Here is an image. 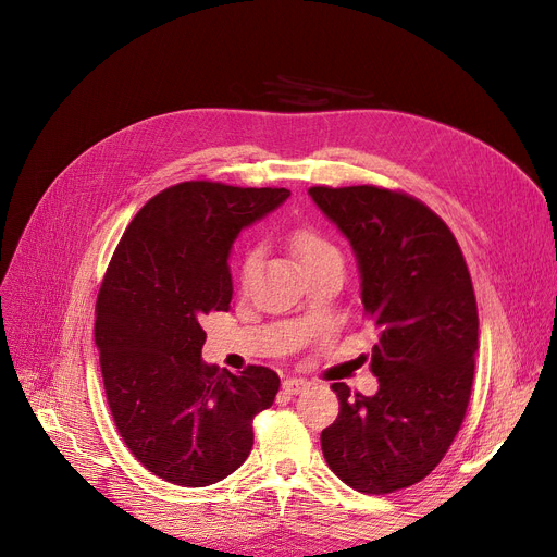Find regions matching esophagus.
Masks as SVG:
<instances>
[{"label":"esophagus","instance_id":"1","mask_svg":"<svg viewBox=\"0 0 557 557\" xmlns=\"http://www.w3.org/2000/svg\"><path fill=\"white\" fill-rule=\"evenodd\" d=\"M282 388H284V393H288V395H300L305 388H309V382H307V379L294 376V379H286V382L282 384Z\"/></svg>","mask_w":557,"mask_h":557}]
</instances>
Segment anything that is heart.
I'll list each match as a JSON object with an SVG mask.
<instances>
[{"mask_svg":"<svg viewBox=\"0 0 557 557\" xmlns=\"http://www.w3.org/2000/svg\"><path fill=\"white\" fill-rule=\"evenodd\" d=\"M290 248H294L298 261L302 271H309L313 267H318V263H323L327 259H336L341 257L336 246L330 244L323 234L311 230V227H302V230H296L294 234H290ZM259 259H261V250L259 248H250L246 255H244V261H242V282L248 284L252 280V275L257 273L259 269Z\"/></svg>","mask_w":557,"mask_h":557,"instance_id":"heart-1","label":"heart"}]
</instances>
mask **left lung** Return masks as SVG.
<instances>
[{"instance_id": "left-lung-1", "label": "left lung", "mask_w": 557, "mask_h": 557, "mask_svg": "<svg viewBox=\"0 0 557 557\" xmlns=\"http://www.w3.org/2000/svg\"><path fill=\"white\" fill-rule=\"evenodd\" d=\"M352 246L361 302L376 327L370 397L334 384L341 411L320 433L349 487L388 494L429 476L462 424L479 352V313L451 230L424 202L372 185L311 187Z\"/></svg>"}]
</instances>
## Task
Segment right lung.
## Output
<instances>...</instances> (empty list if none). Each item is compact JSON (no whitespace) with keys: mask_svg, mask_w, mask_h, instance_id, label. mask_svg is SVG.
I'll return each instance as SVG.
<instances>
[{"mask_svg":"<svg viewBox=\"0 0 557 557\" xmlns=\"http://www.w3.org/2000/svg\"><path fill=\"white\" fill-rule=\"evenodd\" d=\"M288 196L181 183L144 205L110 259L95 323L106 397L131 454L169 483L230 476L252 449V418L275 401L273 370L200 359V320L230 309L234 239Z\"/></svg>","mask_w":557,"mask_h":557,"instance_id":"1","label":"right lung"}]
</instances>
